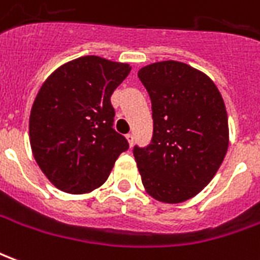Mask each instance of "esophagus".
Wrapping results in <instances>:
<instances>
[{
    "instance_id": "esophagus-1",
    "label": "esophagus",
    "mask_w": 260,
    "mask_h": 260,
    "mask_svg": "<svg viewBox=\"0 0 260 260\" xmlns=\"http://www.w3.org/2000/svg\"><path fill=\"white\" fill-rule=\"evenodd\" d=\"M126 139H127V143H128V145H130V147H133V144H134V136L132 133H128L126 136Z\"/></svg>"
}]
</instances>
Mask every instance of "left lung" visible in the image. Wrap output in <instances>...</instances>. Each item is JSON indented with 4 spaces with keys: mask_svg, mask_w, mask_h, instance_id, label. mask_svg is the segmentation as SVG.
<instances>
[{
    "mask_svg": "<svg viewBox=\"0 0 260 260\" xmlns=\"http://www.w3.org/2000/svg\"><path fill=\"white\" fill-rule=\"evenodd\" d=\"M152 105L154 133L134 147L145 192L162 203L194 198L214 178L227 154L225 105L207 75L185 62L158 61L139 71Z\"/></svg>",
    "mask_w": 260,
    "mask_h": 260,
    "instance_id": "1",
    "label": "left lung"
}]
</instances>
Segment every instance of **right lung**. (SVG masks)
<instances>
[{"label":"right lung","instance_id":"add662e5","mask_svg":"<svg viewBox=\"0 0 260 260\" xmlns=\"http://www.w3.org/2000/svg\"><path fill=\"white\" fill-rule=\"evenodd\" d=\"M130 71L127 62L84 56L60 66L40 86L29 117V141L39 168L61 192L98 189L128 148L112 127L110 96Z\"/></svg>","mask_w":260,"mask_h":260}]
</instances>
